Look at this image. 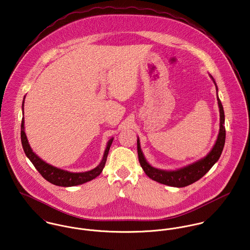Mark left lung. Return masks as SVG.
<instances>
[{
    "mask_svg": "<svg viewBox=\"0 0 250 250\" xmlns=\"http://www.w3.org/2000/svg\"><path fill=\"white\" fill-rule=\"evenodd\" d=\"M213 83L216 86V91H218V86L215 83V80L210 75ZM217 101L220 110V130L217 137L216 143L213 146L210 152L208 154L206 157L202 158L201 160L190 164L187 167H184L182 168L176 169V170H163L158 169L151 167L147 161L146 160L143 151L141 149L140 140L138 138L137 140V150H138V157L139 162L144 169L145 173L153 181H156L160 184L167 185L169 187L174 188H185L187 186H189L193 183L200 180L203 176H205L207 172L214 166V164L219 160L221 154L223 152L225 142H226V128H225V112L223 104L217 95Z\"/></svg>",
    "mask_w": 250,
    "mask_h": 250,
    "instance_id": "obj_1",
    "label": "left lung"
}]
</instances>
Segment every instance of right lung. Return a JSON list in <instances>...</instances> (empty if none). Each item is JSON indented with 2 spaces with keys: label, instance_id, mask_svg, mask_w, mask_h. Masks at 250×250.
Listing matches in <instances>:
<instances>
[{
  "label": "right lung",
  "instance_id": "right-lung-1",
  "mask_svg": "<svg viewBox=\"0 0 250 250\" xmlns=\"http://www.w3.org/2000/svg\"><path fill=\"white\" fill-rule=\"evenodd\" d=\"M24 98L22 101V115H23ZM23 119L24 118H22L21 125V146H22L23 151L26 155V157L33 164L35 168L38 170L39 173L49 183L58 186V187H64V188L74 187V186H79V185L84 184L86 182H89V181L95 179L97 176H99L103 171L105 162H106V159H107L109 148L113 142V138H111L107 142L106 148L104 150L103 159L97 167L89 170V171H85V172H69L67 170L57 168V167L45 163L39 156H37L36 153L33 152L32 148L30 147V146L28 144L26 135L24 132V120Z\"/></svg>",
  "mask_w": 250,
  "mask_h": 250
}]
</instances>
